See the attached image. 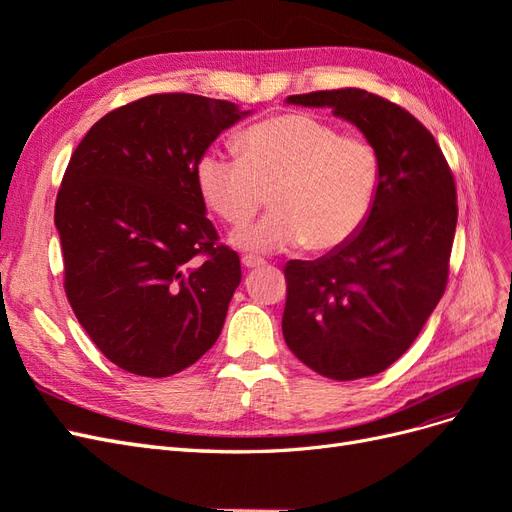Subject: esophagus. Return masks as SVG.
<instances>
[{"mask_svg":"<svg viewBox=\"0 0 512 512\" xmlns=\"http://www.w3.org/2000/svg\"><path fill=\"white\" fill-rule=\"evenodd\" d=\"M241 265H243L245 269H256V267L265 265V260H262V258H254V256H243V258H241Z\"/></svg>","mask_w":512,"mask_h":512,"instance_id":"obj_1","label":"esophagus"}]
</instances>
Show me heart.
Returning <instances> with one entry per match:
<instances>
[{"instance_id": "heart-1", "label": "heart", "mask_w": 512, "mask_h": 512, "mask_svg": "<svg viewBox=\"0 0 512 512\" xmlns=\"http://www.w3.org/2000/svg\"><path fill=\"white\" fill-rule=\"evenodd\" d=\"M237 158L209 149L196 162L203 203L230 226H241L265 203L273 207L252 226L232 232L247 252L303 245L331 252L359 235L376 205L382 160L361 134L305 113L275 115L235 138Z\"/></svg>"}]
</instances>
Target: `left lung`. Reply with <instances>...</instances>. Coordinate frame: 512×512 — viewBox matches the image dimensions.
<instances>
[{
  "label": "left lung",
  "mask_w": 512,
  "mask_h": 512,
  "mask_svg": "<svg viewBox=\"0 0 512 512\" xmlns=\"http://www.w3.org/2000/svg\"><path fill=\"white\" fill-rule=\"evenodd\" d=\"M327 106L376 145L382 179L359 235L318 260H290L282 331L301 363L331 380L376 376L404 354L442 299L455 226V179L436 138L365 89L288 96Z\"/></svg>",
  "instance_id": "left-lung-1"
}]
</instances>
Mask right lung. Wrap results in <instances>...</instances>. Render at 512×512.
I'll return each instance as SVG.
<instances>
[{
	"label": "right lung",
	"mask_w": 512,
	"mask_h": 512,
	"mask_svg": "<svg viewBox=\"0 0 512 512\" xmlns=\"http://www.w3.org/2000/svg\"><path fill=\"white\" fill-rule=\"evenodd\" d=\"M247 111L194 94L119 106L74 149L55 203L74 316L117 367L166 378L222 333L237 252L196 188V162Z\"/></svg>",
	"instance_id": "right-lung-1"
}]
</instances>
